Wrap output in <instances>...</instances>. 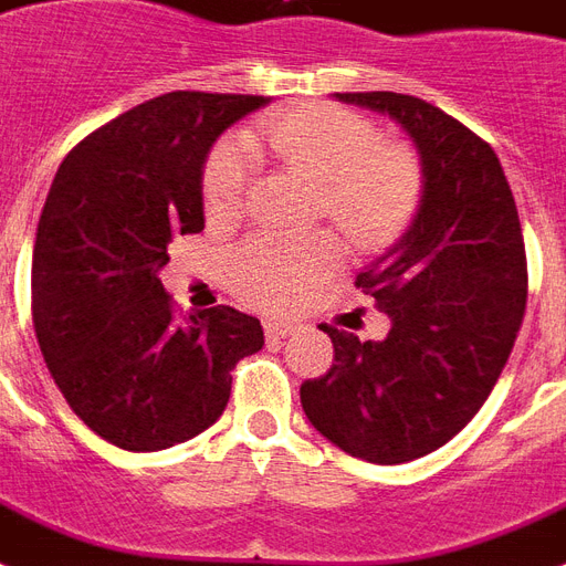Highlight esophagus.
<instances>
[{
  "instance_id": "1",
  "label": "esophagus",
  "mask_w": 566,
  "mask_h": 566,
  "mask_svg": "<svg viewBox=\"0 0 566 566\" xmlns=\"http://www.w3.org/2000/svg\"><path fill=\"white\" fill-rule=\"evenodd\" d=\"M292 331H295V327H292L289 322H265V336L274 339V343H277V339H286Z\"/></svg>"
}]
</instances>
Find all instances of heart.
<instances>
[{
  "label": "heart",
  "instance_id": "obj_1",
  "mask_svg": "<svg viewBox=\"0 0 566 566\" xmlns=\"http://www.w3.org/2000/svg\"><path fill=\"white\" fill-rule=\"evenodd\" d=\"M269 150L283 165L322 179V209L354 248L378 251L396 239L419 200V165L401 144L378 142L366 117L331 103L289 108L242 142L214 147L206 161V212L223 221L242 209L251 156ZM339 262V242L327 233L256 235L230 260L235 292L248 304L280 313Z\"/></svg>",
  "mask_w": 566,
  "mask_h": 566
}]
</instances>
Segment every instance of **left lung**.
<instances>
[{
	"mask_svg": "<svg viewBox=\"0 0 566 566\" xmlns=\"http://www.w3.org/2000/svg\"><path fill=\"white\" fill-rule=\"evenodd\" d=\"M336 99L410 135L422 200L401 239L357 274L389 333L360 343L322 324L333 366L301 384V407L333 446L392 467L446 446L496 387L528 295L523 227L493 147L437 105L392 91Z\"/></svg>",
	"mask_w": 566,
	"mask_h": 566,
	"instance_id": "obj_1",
	"label": "left lung"
}]
</instances>
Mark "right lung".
<instances>
[{
    "mask_svg": "<svg viewBox=\"0 0 566 566\" xmlns=\"http://www.w3.org/2000/svg\"><path fill=\"white\" fill-rule=\"evenodd\" d=\"M269 96L174 91L135 105L61 161L38 221L34 336L73 413L126 451L206 431L235 363L265 345L256 315L179 318L159 280L174 235L203 230V165L218 135Z\"/></svg>",
    "mask_w": 566,
    "mask_h": 566,
    "instance_id": "1",
    "label": "right lung"
}]
</instances>
